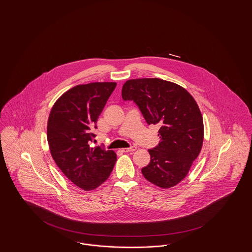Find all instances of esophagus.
<instances>
[{
	"mask_svg": "<svg viewBox=\"0 0 252 252\" xmlns=\"http://www.w3.org/2000/svg\"><path fill=\"white\" fill-rule=\"evenodd\" d=\"M137 149V146H131V147H128V148H123L122 149V151L123 152H125V153H127V152H133V151H135Z\"/></svg>",
	"mask_w": 252,
	"mask_h": 252,
	"instance_id": "34e87169",
	"label": "esophagus"
}]
</instances>
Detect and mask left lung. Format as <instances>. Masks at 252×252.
<instances>
[{
    "mask_svg": "<svg viewBox=\"0 0 252 252\" xmlns=\"http://www.w3.org/2000/svg\"><path fill=\"white\" fill-rule=\"evenodd\" d=\"M125 101H133L148 125H158L159 143L142 169L144 178L167 189L183 180L203 144V118L192 96L180 85L159 78L127 80L122 89Z\"/></svg>",
    "mask_w": 252,
    "mask_h": 252,
    "instance_id": "obj_1",
    "label": "left lung"
}]
</instances>
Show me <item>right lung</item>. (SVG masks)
<instances>
[{
  "instance_id": "add662e5",
  "label": "right lung",
  "mask_w": 252,
  "mask_h": 252,
  "mask_svg": "<svg viewBox=\"0 0 252 252\" xmlns=\"http://www.w3.org/2000/svg\"><path fill=\"white\" fill-rule=\"evenodd\" d=\"M115 87V82L75 86L60 96L49 115L51 155L61 172L85 191L108 180L117 159L114 151L91 146L98 116Z\"/></svg>"
}]
</instances>
